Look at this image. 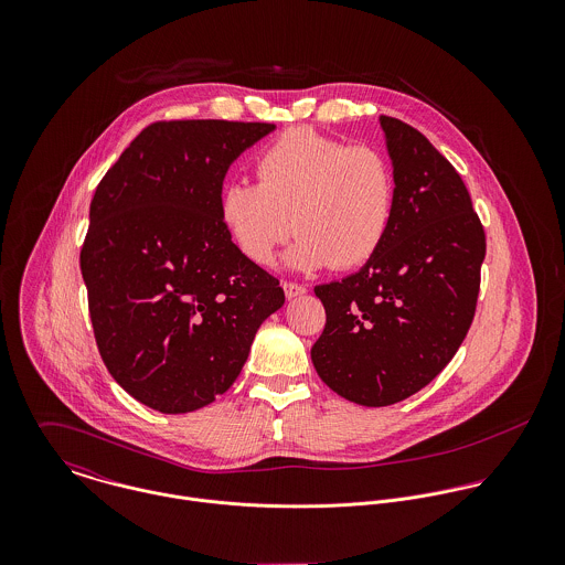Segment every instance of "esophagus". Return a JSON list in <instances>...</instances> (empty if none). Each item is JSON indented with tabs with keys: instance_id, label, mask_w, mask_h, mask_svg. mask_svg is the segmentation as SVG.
<instances>
[{
	"instance_id": "esophagus-1",
	"label": "esophagus",
	"mask_w": 565,
	"mask_h": 565,
	"mask_svg": "<svg viewBox=\"0 0 565 565\" xmlns=\"http://www.w3.org/2000/svg\"><path fill=\"white\" fill-rule=\"evenodd\" d=\"M282 289H285V296H287L289 300L307 294V287H302V285H298V282H282Z\"/></svg>"
}]
</instances>
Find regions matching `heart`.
I'll list each match as a JSON object with an SVG mask.
<instances>
[{
    "instance_id": "1",
    "label": "heart",
    "mask_w": 565,
    "mask_h": 565,
    "mask_svg": "<svg viewBox=\"0 0 565 565\" xmlns=\"http://www.w3.org/2000/svg\"><path fill=\"white\" fill-rule=\"evenodd\" d=\"M256 173L258 182L231 180L222 189L220 217L258 265H269L296 231L289 267L352 269L367 263L390 233L396 180L376 148L291 128L258 154Z\"/></svg>"
}]
</instances>
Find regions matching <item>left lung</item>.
<instances>
[{"label": "left lung", "mask_w": 565, "mask_h": 565, "mask_svg": "<svg viewBox=\"0 0 565 565\" xmlns=\"http://www.w3.org/2000/svg\"><path fill=\"white\" fill-rule=\"evenodd\" d=\"M396 209L379 252L343 280L318 285L326 309L311 348L323 383L361 406H390L426 387L475 320L484 233L470 193L433 143L381 117Z\"/></svg>", "instance_id": "obj_1"}]
</instances>
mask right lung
<instances>
[{
	"instance_id": "obj_1",
	"label": "right lung",
	"mask_w": 565,
	"mask_h": 565,
	"mask_svg": "<svg viewBox=\"0 0 565 565\" xmlns=\"http://www.w3.org/2000/svg\"><path fill=\"white\" fill-rule=\"evenodd\" d=\"M274 124L148 126L95 189L81 269L110 376L161 413L231 390L258 326L285 305L278 280L220 217L226 171Z\"/></svg>"
}]
</instances>
